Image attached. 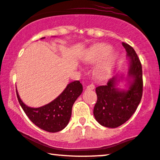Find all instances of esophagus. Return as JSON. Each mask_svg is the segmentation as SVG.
Wrapping results in <instances>:
<instances>
[{
    "mask_svg": "<svg viewBox=\"0 0 160 160\" xmlns=\"http://www.w3.org/2000/svg\"><path fill=\"white\" fill-rule=\"evenodd\" d=\"M94 88H95V86L93 84V83H91V84H89V85H88L87 87V89H90V90H92V89H94Z\"/></svg>",
    "mask_w": 160,
    "mask_h": 160,
    "instance_id": "1",
    "label": "esophagus"
}]
</instances>
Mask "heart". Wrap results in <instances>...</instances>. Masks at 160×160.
<instances>
[{"instance_id":"b5f03b06","label":"heart","mask_w":160,"mask_h":160,"mask_svg":"<svg viewBox=\"0 0 160 160\" xmlns=\"http://www.w3.org/2000/svg\"><path fill=\"white\" fill-rule=\"evenodd\" d=\"M112 50L111 46L105 43L98 44L92 48L88 54L86 56L85 61L87 62H94L101 58H104V61L98 63L95 68V73L100 78H105L112 73L115 63L118 58V54L116 53H109Z\"/></svg>"}]
</instances>
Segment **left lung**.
<instances>
[{"label":"left lung","mask_w":160,"mask_h":160,"mask_svg":"<svg viewBox=\"0 0 160 160\" xmlns=\"http://www.w3.org/2000/svg\"><path fill=\"white\" fill-rule=\"evenodd\" d=\"M122 45L130 60L129 76L134 78L127 91L116 88L117 77L108 81L107 85L96 88L97 101L94 115L102 126L116 128L126 122L136 111L143 92L142 63L134 49L127 43Z\"/></svg>","instance_id":"8db88e82"}]
</instances>
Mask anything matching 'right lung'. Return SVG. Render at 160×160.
Returning <instances> with one entry per match:
<instances>
[{
  "instance_id": "right-lung-1",
  "label": "right lung",
  "mask_w": 160,
  "mask_h": 160,
  "mask_svg": "<svg viewBox=\"0 0 160 160\" xmlns=\"http://www.w3.org/2000/svg\"><path fill=\"white\" fill-rule=\"evenodd\" d=\"M82 91L83 87L79 81H74L68 83L64 91L53 102L39 108L26 106L21 100L17 91L16 95L22 109L34 124L46 132H57L67 126L72 116L73 103Z\"/></svg>"
}]
</instances>
